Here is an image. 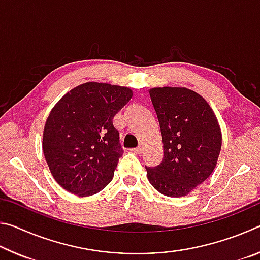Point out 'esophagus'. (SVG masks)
I'll list each match as a JSON object with an SVG mask.
<instances>
[{
    "label": "esophagus",
    "mask_w": 260,
    "mask_h": 260,
    "mask_svg": "<svg viewBox=\"0 0 260 260\" xmlns=\"http://www.w3.org/2000/svg\"><path fill=\"white\" fill-rule=\"evenodd\" d=\"M132 151L133 152H135V153H142L143 152V146H139L138 148H134V149H132Z\"/></svg>",
    "instance_id": "obj_1"
}]
</instances>
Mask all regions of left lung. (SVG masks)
Listing matches in <instances>:
<instances>
[{
    "label": "left lung",
    "instance_id": "left-lung-1",
    "mask_svg": "<svg viewBox=\"0 0 260 260\" xmlns=\"http://www.w3.org/2000/svg\"><path fill=\"white\" fill-rule=\"evenodd\" d=\"M149 94L159 121L164 159L146 167L157 191L182 197L204 182L215 169L222 135L204 98L186 87H155Z\"/></svg>",
    "mask_w": 260,
    "mask_h": 260
}]
</instances>
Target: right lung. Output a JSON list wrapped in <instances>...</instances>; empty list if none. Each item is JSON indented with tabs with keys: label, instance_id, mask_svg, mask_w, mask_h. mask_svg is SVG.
Wrapping results in <instances>:
<instances>
[{
	"label": "right lung",
	"instance_id": "1",
	"mask_svg": "<svg viewBox=\"0 0 260 260\" xmlns=\"http://www.w3.org/2000/svg\"><path fill=\"white\" fill-rule=\"evenodd\" d=\"M132 96L128 87L89 81L74 87L51 109L42 150L61 188L87 197L110 183L122 152L112 119Z\"/></svg>",
	"mask_w": 260,
	"mask_h": 260
}]
</instances>
